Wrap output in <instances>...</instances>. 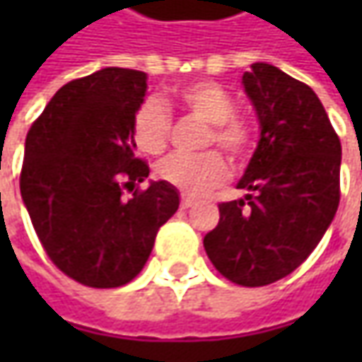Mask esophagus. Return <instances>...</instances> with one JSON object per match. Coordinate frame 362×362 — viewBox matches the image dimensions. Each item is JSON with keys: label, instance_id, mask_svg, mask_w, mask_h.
<instances>
[{"label": "esophagus", "instance_id": "1", "mask_svg": "<svg viewBox=\"0 0 362 362\" xmlns=\"http://www.w3.org/2000/svg\"><path fill=\"white\" fill-rule=\"evenodd\" d=\"M193 203H195V199H193V197H187V195H183V197H181V209H189V207H191Z\"/></svg>", "mask_w": 362, "mask_h": 362}]
</instances>
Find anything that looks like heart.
<instances>
[{
    "label": "heart",
    "instance_id": "obj_1",
    "mask_svg": "<svg viewBox=\"0 0 362 362\" xmlns=\"http://www.w3.org/2000/svg\"><path fill=\"white\" fill-rule=\"evenodd\" d=\"M175 106L207 122L203 146H221L233 160H245L254 151L256 134L250 120L235 112V103L223 86L211 80H195L173 92ZM173 119L159 98H148L134 110L132 141L146 155H159L169 143ZM230 175L226 157L211 148L199 155H171L157 167L160 181L185 195H203L219 187Z\"/></svg>",
    "mask_w": 362,
    "mask_h": 362
}]
</instances>
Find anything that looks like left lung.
<instances>
[{
	"label": "left lung",
	"instance_id": "1",
	"mask_svg": "<svg viewBox=\"0 0 362 362\" xmlns=\"http://www.w3.org/2000/svg\"><path fill=\"white\" fill-rule=\"evenodd\" d=\"M243 88L262 129L238 183L247 195L219 203L203 247L223 278L257 288L292 274L328 230L341 202V139L313 88L276 66L252 64Z\"/></svg>",
	"mask_w": 362,
	"mask_h": 362
}]
</instances>
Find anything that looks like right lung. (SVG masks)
<instances>
[{
	"instance_id": "obj_1",
	"label": "right lung",
	"mask_w": 362,
	"mask_h": 362,
	"mask_svg": "<svg viewBox=\"0 0 362 362\" xmlns=\"http://www.w3.org/2000/svg\"><path fill=\"white\" fill-rule=\"evenodd\" d=\"M146 74L105 68L54 94L25 136L21 199L54 266L90 288H119L143 270L177 189L134 155L132 117ZM131 190L129 200L124 189Z\"/></svg>"
}]
</instances>
